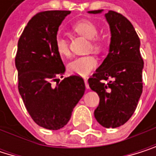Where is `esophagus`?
<instances>
[{"label":"esophagus","mask_w":156,"mask_h":156,"mask_svg":"<svg viewBox=\"0 0 156 156\" xmlns=\"http://www.w3.org/2000/svg\"><path fill=\"white\" fill-rule=\"evenodd\" d=\"M83 81H84V83H85V87H86V89H89V84H88V81H87V79H84Z\"/></svg>","instance_id":"34e87169"}]
</instances>
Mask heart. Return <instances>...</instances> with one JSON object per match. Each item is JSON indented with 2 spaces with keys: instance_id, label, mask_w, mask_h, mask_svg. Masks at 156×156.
<instances>
[{
  "instance_id": "heart-1",
  "label": "heart",
  "mask_w": 156,
  "mask_h": 156,
  "mask_svg": "<svg viewBox=\"0 0 156 156\" xmlns=\"http://www.w3.org/2000/svg\"><path fill=\"white\" fill-rule=\"evenodd\" d=\"M73 30L79 35L91 39L90 48L94 51H100L103 48L101 39L96 37L98 29L97 27L90 20H81L73 24ZM55 48L61 56H69L70 48L68 40L62 36H57L55 38ZM97 65L96 58L93 55L82 56L75 58L74 60L69 62L68 71L72 74L79 76H87Z\"/></svg>"
}]
</instances>
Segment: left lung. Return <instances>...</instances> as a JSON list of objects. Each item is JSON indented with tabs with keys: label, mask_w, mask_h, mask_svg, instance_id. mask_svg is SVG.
<instances>
[{
	"label": "left lung",
	"mask_w": 156,
	"mask_h": 156,
	"mask_svg": "<svg viewBox=\"0 0 156 156\" xmlns=\"http://www.w3.org/2000/svg\"><path fill=\"white\" fill-rule=\"evenodd\" d=\"M105 16L111 32L109 52L88 83L100 99L94 113L95 119L103 127L117 128L126 123L137 108L143 92L144 60L140 38L131 23L114 11H108Z\"/></svg>",
	"instance_id": "1"
}]
</instances>
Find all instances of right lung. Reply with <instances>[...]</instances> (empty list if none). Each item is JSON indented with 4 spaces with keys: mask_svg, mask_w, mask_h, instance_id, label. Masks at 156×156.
Returning <instances> with one entry per match:
<instances>
[{
    "mask_svg": "<svg viewBox=\"0 0 156 156\" xmlns=\"http://www.w3.org/2000/svg\"><path fill=\"white\" fill-rule=\"evenodd\" d=\"M70 13V11L37 12L18 40L15 56L18 90L33 120L48 129H60L68 123L85 91L79 75L64 78L56 86L51 83L65 72L61 55L55 48V38L59 27Z\"/></svg>",
    "mask_w": 156,
    "mask_h": 156,
    "instance_id": "right-lung-1",
    "label": "right lung"
}]
</instances>
